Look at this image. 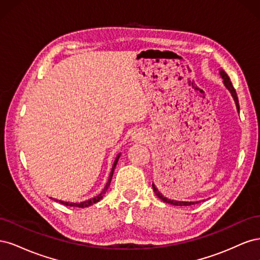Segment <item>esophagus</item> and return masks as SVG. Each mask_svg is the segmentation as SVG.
Listing matches in <instances>:
<instances>
[{
	"mask_svg": "<svg viewBox=\"0 0 260 260\" xmlns=\"http://www.w3.org/2000/svg\"><path fill=\"white\" fill-rule=\"evenodd\" d=\"M132 140L135 142H144V141H146V135L142 130H137L132 135Z\"/></svg>",
	"mask_w": 260,
	"mask_h": 260,
	"instance_id": "obj_1",
	"label": "esophagus"
}]
</instances>
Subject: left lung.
<instances>
[{
  "label": "left lung",
  "mask_w": 260,
  "mask_h": 260,
  "mask_svg": "<svg viewBox=\"0 0 260 260\" xmlns=\"http://www.w3.org/2000/svg\"><path fill=\"white\" fill-rule=\"evenodd\" d=\"M219 75H220V77L222 78V82H223L224 86L228 89V91H229V92L231 93V95H232V98H233V100H234V102H235V106H237L238 112L240 113V105H239L238 94H237V92H235V89L233 88V85H232V82H231V80H230V78L228 77V75L225 74V72H224L223 69H219ZM152 185H153V190H154L155 194H156L157 196H158V198H159L162 202L167 203V204H171V205H175V206H190V205H194V204L201 202V201H199V202H182V201L169 200V199L166 198V196H164V195L160 193V191H158V188H157V187L155 186L154 183H153Z\"/></svg>",
  "instance_id": "1"
}]
</instances>
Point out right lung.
<instances>
[{"instance_id": "add662e5", "label": "right lung", "mask_w": 260, "mask_h": 260, "mask_svg": "<svg viewBox=\"0 0 260 260\" xmlns=\"http://www.w3.org/2000/svg\"><path fill=\"white\" fill-rule=\"evenodd\" d=\"M120 153L117 155V157H116V159H115V161H114V164H113V168H112V171H111V174H109V178H108V181H107V183H106V185H105V187H104V190L102 191L98 196H95V198H93V199H91V200H88V201H84V202H81V203H70V202H64V201H57L56 199H53L54 201H56V202H59L60 204H62V205H66V206H72V207H79V208H84V207H89V206H91V205H93V204H95V203H98V202H100L102 199H103V196H104V194L106 193V191H107V188H108V186H109V184H111V181H112V178H113V175H114V171H115V168H116V165H117V162H118V159H119V157H120Z\"/></svg>"}]
</instances>
